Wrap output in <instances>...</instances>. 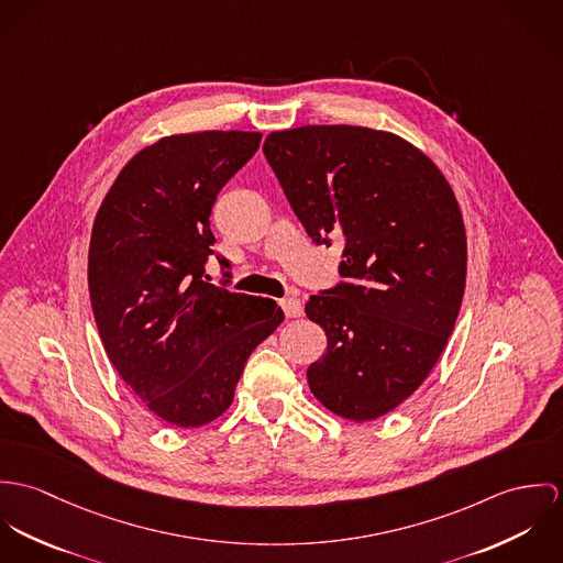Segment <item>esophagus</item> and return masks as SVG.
<instances>
[{
  "label": "esophagus",
  "mask_w": 563,
  "mask_h": 563,
  "mask_svg": "<svg viewBox=\"0 0 563 563\" xmlns=\"http://www.w3.org/2000/svg\"><path fill=\"white\" fill-rule=\"evenodd\" d=\"M280 307H283V311H285L287 317H300L302 314V302L298 298H285L280 302Z\"/></svg>",
  "instance_id": "1"
}]
</instances>
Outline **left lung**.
I'll use <instances>...</instances> for the list:
<instances>
[{
    "mask_svg": "<svg viewBox=\"0 0 563 563\" xmlns=\"http://www.w3.org/2000/svg\"><path fill=\"white\" fill-rule=\"evenodd\" d=\"M263 153L314 244H343L347 283L307 302L328 347L311 393L365 423L406 401L434 369L466 285V231L437 164L369 126L272 131Z\"/></svg>",
    "mask_w": 563,
    "mask_h": 563,
    "instance_id": "8db88e82",
    "label": "left lung"
}]
</instances>
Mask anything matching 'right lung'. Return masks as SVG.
<instances>
[{"mask_svg": "<svg viewBox=\"0 0 563 563\" xmlns=\"http://www.w3.org/2000/svg\"><path fill=\"white\" fill-rule=\"evenodd\" d=\"M258 142V131L164 135L126 162L92 224L88 289L106 354L177 428L229 410L249 356L285 319L269 298L202 280L216 196Z\"/></svg>", "mask_w": 563, "mask_h": 563, "instance_id": "obj_1", "label": "right lung"}]
</instances>
